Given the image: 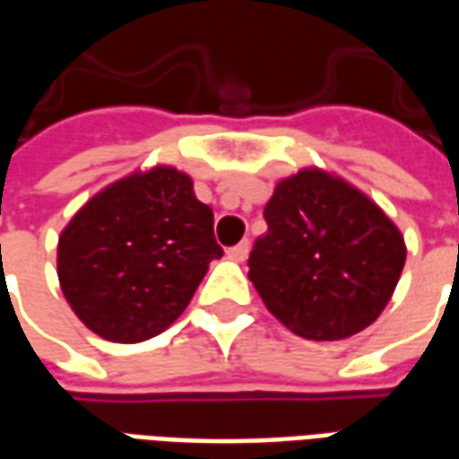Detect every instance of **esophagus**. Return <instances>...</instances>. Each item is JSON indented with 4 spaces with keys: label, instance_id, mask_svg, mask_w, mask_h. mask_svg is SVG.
Masks as SVG:
<instances>
[{
    "label": "esophagus",
    "instance_id": "34e87169",
    "mask_svg": "<svg viewBox=\"0 0 459 459\" xmlns=\"http://www.w3.org/2000/svg\"><path fill=\"white\" fill-rule=\"evenodd\" d=\"M248 250H250L248 240H240L238 246H233V248H229V258L236 260V263H243V260L248 258Z\"/></svg>",
    "mask_w": 459,
    "mask_h": 459
}]
</instances>
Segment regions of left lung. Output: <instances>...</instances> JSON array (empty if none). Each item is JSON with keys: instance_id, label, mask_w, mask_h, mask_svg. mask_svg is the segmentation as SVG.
<instances>
[{"instance_id": "obj_1", "label": "left lung", "mask_w": 459, "mask_h": 459, "mask_svg": "<svg viewBox=\"0 0 459 459\" xmlns=\"http://www.w3.org/2000/svg\"><path fill=\"white\" fill-rule=\"evenodd\" d=\"M268 233L248 278L270 315L298 337L337 342L384 312L405 265V240L384 209L354 184L305 167L275 184Z\"/></svg>"}]
</instances>
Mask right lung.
Masks as SVG:
<instances>
[{"label": "right lung", "mask_w": 459, "mask_h": 459, "mask_svg": "<svg viewBox=\"0 0 459 459\" xmlns=\"http://www.w3.org/2000/svg\"><path fill=\"white\" fill-rule=\"evenodd\" d=\"M223 255L213 211L169 164L108 184L58 236V282L75 317L98 337L137 344L177 322Z\"/></svg>", "instance_id": "1"}]
</instances>
